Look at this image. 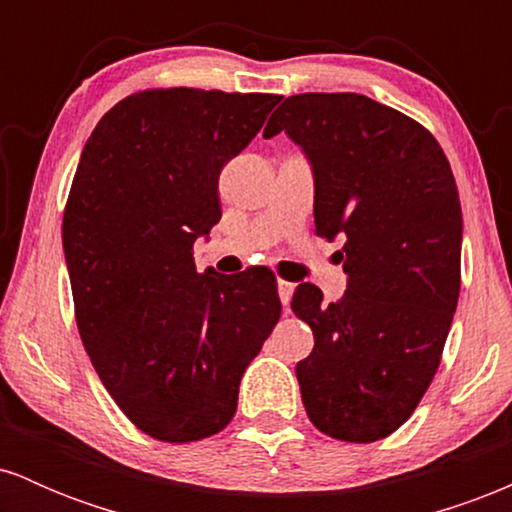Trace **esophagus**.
<instances>
[{
	"mask_svg": "<svg viewBox=\"0 0 512 512\" xmlns=\"http://www.w3.org/2000/svg\"><path fill=\"white\" fill-rule=\"evenodd\" d=\"M276 289H279V298H281V303H284V308H289L291 293H293V284H291V281L279 279V284H276Z\"/></svg>",
	"mask_w": 512,
	"mask_h": 512,
	"instance_id": "1",
	"label": "esophagus"
}]
</instances>
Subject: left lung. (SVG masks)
I'll return each mask as SVG.
<instances>
[{
	"label": "left lung",
	"mask_w": 512,
	"mask_h": 512,
	"mask_svg": "<svg viewBox=\"0 0 512 512\" xmlns=\"http://www.w3.org/2000/svg\"><path fill=\"white\" fill-rule=\"evenodd\" d=\"M286 132L315 175V233L344 236V296L301 284L291 310L315 346L296 378L325 436L375 443L419 407L460 296L462 209L426 127L361 93L286 98L264 137Z\"/></svg>",
	"instance_id": "obj_1"
}]
</instances>
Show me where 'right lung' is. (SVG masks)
<instances>
[{
  "mask_svg": "<svg viewBox=\"0 0 512 512\" xmlns=\"http://www.w3.org/2000/svg\"><path fill=\"white\" fill-rule=\"evenodd\" d=\"M281 101L274 93L149 88L101 117L62 221L76 327L139 431L192 443L231 424L245 368L281 315L272 269L195 267L221 219L219 175Z\"/></svg>",
  "mask_w": 512,
  "mask_h": 512,
  "instance_id": "add662e5",
  "label": "right lung"
}]
</instances>
